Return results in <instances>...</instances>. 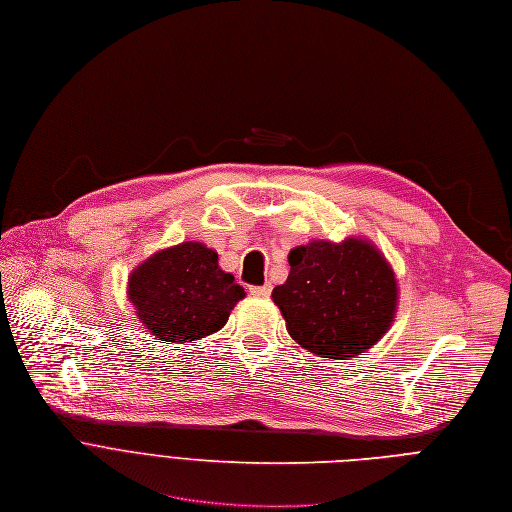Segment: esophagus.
Masks as SVG:
<instances>
[{
    "instance_id": "esophagus-1",
    "label": "esophagus",
    "mask_w": 512,
    "mask_h": 512,
    "mask_svg": "<svg viewBox=\"0 0 512 512\" xmlns=\"http://www.w3.org/2000/svg\"><path fill=\"white\" fill-rule=\"evenodd\" d=\"M272 292V286L270 284H264V286H250V294L256 296V298H268Z\"/></svg>"
}]
</instances>
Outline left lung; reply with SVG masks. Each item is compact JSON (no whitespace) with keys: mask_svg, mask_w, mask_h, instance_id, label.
Returning a JSON list of instances; mask_svg holds the SVG:
<instances>
[{"mask_svg":"<svg viewBox=\"0 0 512 512\" xmlns=\"http://www.w3.org/2000/svg\"><path fill=\"white\" fill-rule=\"evenodd\" d=\"M290 274L272 290L288 335L327 359L371 349L391 327L397 280L385 256L365 238L313 240L288 254Z\"/></svg>","mask_w":512,"mask_h":512,"instance_id":"1","label":"left lung"}]
</instances>
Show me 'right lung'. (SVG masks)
<instances>
[{
  "instance_id": "1",
  "label": "right lung",
  "mask_w": 512,
  "mask_h": 512,
  "mask_svg": "<svg viewBox=\"0 0 512 512\" xmlns=\"http://www.w3.org/2000/svg\"><path fill=\"white\" fill-rule=\"evenodd\" d=\"M139 321L159 341L191 343L220 331L246 296L218 252L201 242H181L139 264L127 286Z\"/></svg>"
}]
</instances>
